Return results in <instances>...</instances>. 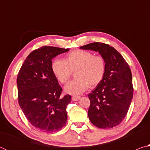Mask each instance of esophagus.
<instances>
[{
  "mask_svg": "<svg viewBox=\"0 0 150 150\" xmlns=\"http://www.w3.org/2000/svg\"><path fill=\"white\" fill-rule=\"evenodd\" d=\"M81 98V96H72V100L73 101H77Z\"/></svg>",
  "mask_w": 150,
  "mask_h": 150,
  "instance_id": "1",
  "label": "esophagus"
}]
</instances>
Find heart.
<instances>
[{"mask_svg":"<svg viewBox=\"0 0 150 150\" xmlns=\"http://www.w3.org/2000/svg\"><path fill=\"white\" fill-rule=\"evenodd\" d=\"M52 71L62 84L67 83L72 71H75L76 79L66 85L65 91L77 95L87 91L88 86L95 87L102 81L106 71V63L101 55H94L88 51L77 50L68 54L64 60L53 61Z\"/></svg>","mask_w":150,"mask_h":150,"instance_id":"1","label":"heart"}]
</instances>
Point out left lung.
<instances>
[{"mask_svg":"<svg viewBox=\"0 0 150 150\" xmlns=\"http://www.w3.org/2000/svg\"><path fill=\"white\" fill-rule=\"evenodd\" d=\"M80 48L98 52L106 63L103 79L88 95L89 120L99 128L118 126L125 118L133 98L130 67L120 53L108 44L94 42Z\"/></svg>","mask_w":150,"mask_h":150,"instance_id":"obj_1","label":"left lung"}]
</instances>
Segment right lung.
<instances>
[{
	"label": "right lung",
	"instance_id": "right-lung-1",
	"mask_svg": "<svg viewBox=\"0 0 150 150\" xmlns=\"http://www.w3.org/2000/svg\"><path fill=\"white\" fill-rule=\"evenodd\" d=\"M69 49L43 46L30 53L17 77L18 103L33 126L44 132L62 129L67 120L69 95L60 97L62 88L52 71V59Z\"/></svg>",
	"mask_w": 150,
	"mask_h": 150
}]
</instances>
